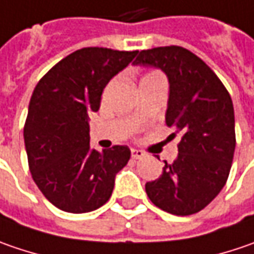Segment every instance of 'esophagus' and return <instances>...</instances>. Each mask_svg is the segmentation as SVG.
Here are the masks:
<instances>
[{
  "mask_svg": "<svg viewBox=\"0 0 254 254\" xmlns=\"http://www.w3.org/2000/svg\"><path fill=\"white\" fill-rule=\"evenodd\" d=\"M131 157L134 160H140L144 157V151H141V150H137V148H133L131 150Z\"/></svg>",
  "mask_w": 254,
  "mask_h": 254,
  "instance_id": "34e87169",
  "label": "esophagus"
}]
</instances>
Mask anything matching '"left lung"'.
I'll return each instance as SVG.
<instances>
[{
    "instance_id": "left-lung-1",
    "label": "left lung",
    "mask_w": 254,
    "mask_h": 254,
    "mask_svg": "<svg viewBox=\"0 0 254 254\" xmlns=\"http://www.w3.org/2000/svg\"><path fill=\"white\" fill-rule=\"evenodd\" d=\"M134 65L166 74V124L182 134L177 159L166 161L159 179L146 183L147 196L171 214L197 213L222 191L230 173L236 147L232 98L209 65L183 47L144 50Z\"/></svg>"
}]
</instances>
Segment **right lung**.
<instances>
[{
	"mask_svg": "<svg viewBox=\"0 0 254 254\" xmlns=\"http://www.w3.org/2000/svg\"><path fill=\"white\" fill-rule=\"evenodd\" d=\"M138 51L87 47L56 64L37 84L24 127L32 179L45 198L68 213H88L111 197L130 148L90 147L88 114L100 108L108 81Z\"/></svg>",
	"mask_w": 254,
	"mask_h": 254,
	"instance_id": "add662e5",
	"label": "right lung"
}]
</instances>
